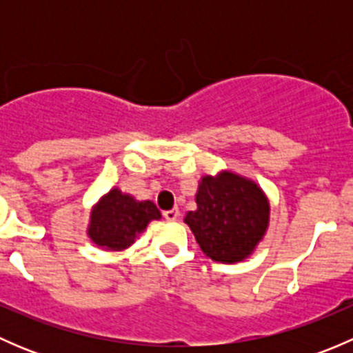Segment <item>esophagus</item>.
I'll return each instance as SVG.
<instances>
[{
	"label": "esophagus",
	"mask_w": 353,
	"mask_h": 353,
	"mask_svg": "<svg viewBox=\"0 0 353 353\" xmlns=\"http://www.w3.org/2000/svg\"><path fill=\"white\" fill-rule=\"evenodd\" d=\"M177 216H179V210H177V208L167 210V212H163V219L169 220V222H174V220H177Z\"/></svg>",
	"instance_id": "esophagus-1"
}]
</instances>
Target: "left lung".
I'll list each match as a JSON object with an SVG mask.
<instances>
[{
    "label": "left lung",
    "instance_id": "8db88e82",
    "mask_svg": "<svg viewBox=\"0 0 353 353\" xmlns=\"http://www.w3.org/2000/svg\"><path fill=\"white\" fill-rule=\"evenodd\" d=\"M194 199L184 222L208 258L232 265L256 251L270 225V201L254 181L232 170L205 174Z\"/></svg>",
    "mask_w": 353,
    "mask_h": 353
}]
</instances>
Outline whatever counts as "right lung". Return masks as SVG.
<instances>
[{
  "label": "right lung",
  "mask_w": 353,
  "mask_h": 353,
  "mask_svg": "<svg viewBox=\"0 0 353 353\" xmlns=\"http://www.w3.org/2000/svg\"><path fill=\"white\" fill-rule=\"evenodd\" d=\"M159 208L150 199H137L112 188L92 206L87 236L104 251L121 252L134 244L152 220H160Z\"/></svg>",
  "instance_id": "obj_1"
}]
</instances>
